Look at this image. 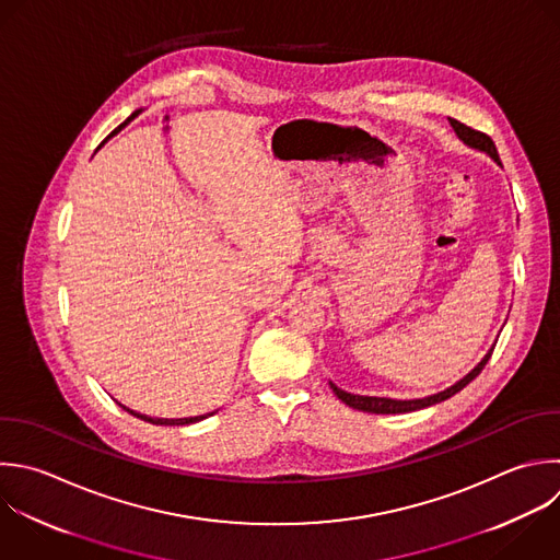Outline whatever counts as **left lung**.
<instances>
[{"label": "left lung", "mask_w": 560, "mask_h": 560, "mask_svg": "<svg viewBox=\"0 0 560 560\" xmlns=\"http://www.w3.org/2000/svg\"><path fill=\"white\" fill-rule=\"evenodd\" d=\"M448 122H451V127H453V131H455V136L466 144V147H470V149H477V151H481V153H486V155H490L499 166H501V160H499V153H497V147H494V142L486 136V133H481V131H475V129H470V127H466V125H462V122H457V120H453V118H448ZM492 350L494 348H490L488 352H486V357L464 376V378H459L455 385H451V387H446L444 392H438V394H431V396H424V398H411V400H396V398H381V396H359V394H350V392H343L341 387H337L332 381H330V387H332V392H335V396L339 398V400H343L348 407H352V409H359V411H368V413H407V411H416V409H424V407H431V405H435V402H442V400H446V398H451L453 394H457L459 389H464L481 370H483V365L488 363V359H490V354H492Z\"/></svg>", "instance_id": "obj_1"}]
</instances>
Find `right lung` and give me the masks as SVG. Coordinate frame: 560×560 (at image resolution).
I'll return each instance as SVG.
<instances>
[{"instance_id": "obj_1", "label": "right lung", "mask_w": 560, "mask_h": 560, "mask_svg": "<svg viewBox=\"0 0 560 560\" xmlns=\"http://www.w3.org/2000/svg\"><path fill=\"white\" fill-rule=\"evenodd\" d=\"M138 114H140V112L131 114V118H127V120H125V122H122V125H120V127H118V129H116L112 136H116V133H118L122 127H127V125H129V122H131V120H133ZM112 136H109V138H112ZM109 138H107V140H109ZM107 140H105V142H107ZM105 142H103V144H105ZM103 144H101V147H103ZM122 409H127L129 413H133V416L142 418V420H147V422H153V424H192V422H199V420H203V418H208V416H212V413H214V411H212V413H203V416H190V418H151V416H144V413H136L133 409H129V407H125V405H122Z\"/></svg>"}]
</instances>
